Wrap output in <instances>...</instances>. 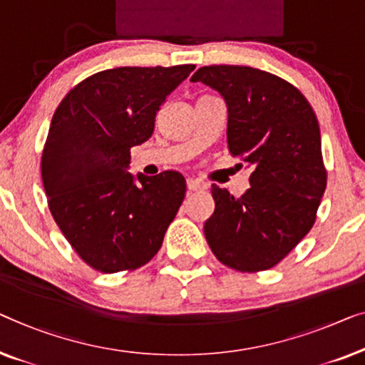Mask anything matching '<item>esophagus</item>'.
I'll list each match as a JSON object with an SVG mask.
<instances>
[{"label":"esophagus","instance_id":"esophagus-1","mask_svg":"<svg viewBox=\"0 0 365 365\" xmlns=\"http://www.w3.org/2000/svg\"><path fill=\"white\" fill-rule=\"evenodd\" d=\"M187 188H188V192H198V190L203 188V185L197 180H193V178H188Z\"/></svg>","mask_w":365,"mask_h":365}]
</instances>
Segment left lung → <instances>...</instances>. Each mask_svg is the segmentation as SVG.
I'll list each match as a JSON object with an SVG mask.
<instances>
[{"label": "left lung", "mask_w": 365, "mask_h": 365, "mask_svg": "<svg viewBox=\"0 0 365 365\" xmlns=\"http://www.w3.org/2000/svg\"><path fill=\"white\" fill-rule=\"evenodd\" d=\"M190 81L225 97L230 153L253 168L240 198L212 185L205 238L228 268H273L309 233L326 190L314 110L297 87L248 66H203Z\"/></svg>", "instance_id": "8db88e82"}]
</instances>
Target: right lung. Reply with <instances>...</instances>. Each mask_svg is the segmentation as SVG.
Wrapping results in <instances>:
<instances>
[{"label":"right lung","mask_w":365,"mask_h":365,"mask_svg":"<svg viewBox=\"0 0 365 365\" xmlns=\"http://www.w3.org/2000/svg\"><path fill=\"white\" fill-rule=\"evenodd\" d=\"M195 69L115 68L71 89L56 109L41 158L54 222L79 258L101 273L148 263L187 192L182 173L127 172L130 148L150 138L165 97Z\"/></svg>","instance_id":"right-lung-1"}]
</instances>
